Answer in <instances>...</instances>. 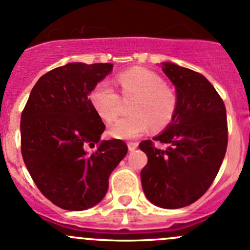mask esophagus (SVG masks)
<instances>
[{"label":"esophagus","mask_w":250,"mask_h":250,"mask_svg":"<svg viewBox=\"0 0 250 250\" xmlns=\"http://www.w3.org/2000/svg\"><path fill=\"white\" fill-rule=\"evenodd\" d=\"M127 145H128V148H129V151H134L135 148L138 147V143H135V141H129Z\"/></svg>","instance_id":"esophagus-1"}]
</instances>
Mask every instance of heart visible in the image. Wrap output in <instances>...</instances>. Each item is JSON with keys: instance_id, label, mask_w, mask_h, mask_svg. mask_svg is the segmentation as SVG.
<instances>
[{"instance_id": "heart-1", "label": "heart", "mask_w": 250, "mask_h": 250, "mask_svg": "<svg viewBox=\"0 0 250 250\" xmlns=\"http://www.w3.org/2000/svg\"><path fill=\"white\" fill-rule=\"evenodd\" d=\"M118 83L123 97H135V99L129 106L132 115L120 120L111 128L113 137L134 139L151 127L162 129L172 122L178 109V97L166 85L162 77L150 70L134 67L122 72L118 76ZM89 100L105 122L112 123L118 117L120 95L107 81H102L93 88Z\"/></svg>"}]
</instances>
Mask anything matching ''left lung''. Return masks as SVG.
I'll use <instances>...</instances> for the list:
<instances>
[{"mask_svg": "<svg viewBox=\"0 0 250 250\" xmlns=\"http://www.w3.org/2000/svg\"><path fill=\"white\" fill-rule=\"evenodd\" d=\"M162 70L175 85L178 109L153 138L168 144L166 150L152 140L139 144L147 155L140 176L151 203L176 209L196 202L213 184L228 147V120L223 99L203 75L173 62H163Z\"/></svg>", "mask_w": 250, "mask_h": 250, "instance_id": "1", "label": "left lung"}]
</instances>
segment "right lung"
<instances>
[{"label": "right lung", "mask_w": 250, "mask_h": 250, "mask_svg": "<svg viewBox=\"0 0 250 250\" xmlns=\"http://www.w3.org/2000/svg\"><path fill=\"white\" fill-rule=\"evenodd\" d=\"M112 64H70L43 75L21 112L25 166L44 197L66 210H84L104 198L109 176L127 155L120 139L100 141L105 130L89 94ZM100 146L89 153L88 147Z\"/></svg>", "instance_id": "1"}]
</instances>
